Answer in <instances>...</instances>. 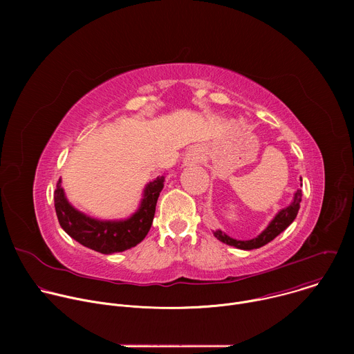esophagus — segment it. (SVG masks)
Here are the masks:
<instances>
[{"label":"esophagus","mask_w":354,"mask_h":354,"mask_svg":"<svg viewBox=\"0 0 354 354\" xmlns=\"http://www.w3.org/2000/svg\"><path fill=\"white\" fill-rule=\"evenodd\" d=\"M201 158H203V153H201L200 148H190L187 151V154L185 157V162L192 165V164H196L198 162Z\"/></svg>","instance_id":"34e87169"}]
</instances>
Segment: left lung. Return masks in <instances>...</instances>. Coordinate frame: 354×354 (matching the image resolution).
Wrapping results in <instances>:
<instances>
[{
  "mask_svg": "<svg viewBox=\"0 0 354 354\" xmlns=\"http://www.w3.org/2000/svg\"><path fill=\"white\" fill-rule=\"evenodd\" d=\"M302 186V183H301ZM301 190H297V193L294 194V200L292 203L280 210L279 214L272 220V223L268 225V228L261 234L258 235L257 238L254 239H249V241H236L228 235H225L224 232H221L220 230L218 231H214V236L217 239H220L221 242L227 243V245H231V246H235V248H239V249H245V250H250V249H257V248H261L266 243H269L270 241H273L280 232H283L292 221L294 218L297 217V213L299 210V203H301Z\"/></svg>",
  "mask_w": 354,
  "mask_h": 354,
  "instance_id": "obj_1",
  "label": "left lung"
}]
</instances>
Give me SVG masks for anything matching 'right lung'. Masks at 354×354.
<instances>
[{
  "instance_id": "add662e5",
  "label": "right lung",
  "mask_w": 354,
  "mask_h": 354,
  "mask_svg": "<svg viewBox=\"0 0 354 354\" xmlns=\"http://www.w3.org/2000/svg\"><path fill=\"white\" fill-rule=\"evenodd\" d=\"M164 187V176L149 182L136 214L124 221H99L75 210L64 196L62 180L55 190V207L62 228L81 245L100 254L123 252L140 243L153 224L157 200Z\"/></svg>"
}]
</instances>
